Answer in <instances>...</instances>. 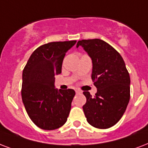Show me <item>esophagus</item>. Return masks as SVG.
Returning a JSON list of instances; mask_svg holds the SVG:
<instances>
[{"mask_svg":"<svg viewBox=\"0 0 148 148\" xmlns=\"http://www.w3.org/2000/svg\"><path fill=\"white\" fill-rule=\"evenodd\" d=\"M75 92H76L77 94H81V93H82V91H80L79 89H76V90H75Z\"/></svg>","mask_w":148,"mask_h":148,"instance_id":"1","label":"esophagus"}]
</instances>
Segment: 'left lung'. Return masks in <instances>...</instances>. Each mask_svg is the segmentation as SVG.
<instances>
[{"mask_svg": "<svg viewBox=\"0 0 148 148\" xmlns=\"http://www.w3.org/2000/svg\"><path fill=\"white\" fill-rule=\"evenodd\" d=\"M82 46L92 60V79L97 88L92 97L84 92L83 106L87 121L92 127L108 129L121 119L130 98V78L121 55L106 42L99 39H82Z\"/></svg>", "mask_w": 148, "mask_h": 148, "instance_id": "1", "label": "left lung"}]
</instances>
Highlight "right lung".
Segmentation results:
<instances>
[{"label": "right lung", "mask_w": 148, "mask_h": 148, "mask_svg": "<svg viewBox=\"0 0 148 148\" xmlns=\"http://www.w3.org/2000/svg\"><path fill=\"white\" fill-rule=\"evenodd\" d=\"M76 40L42 45L32 53L22 73L21 98L32 121L52 130L66 122L75 95L73 89L57 90L55 75L61 73L65 54Z\"/></svg>", "instance_id": "obj_1"}]
</instances>
